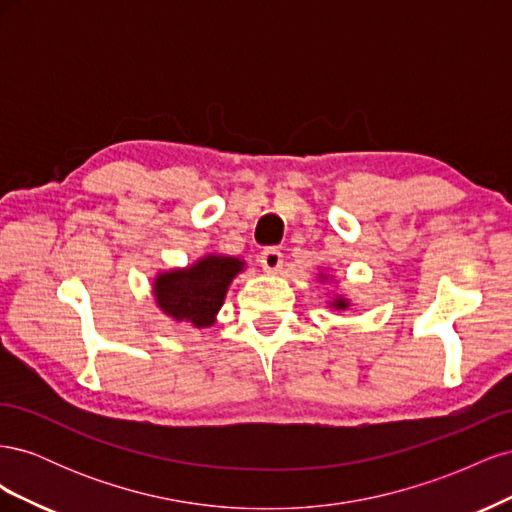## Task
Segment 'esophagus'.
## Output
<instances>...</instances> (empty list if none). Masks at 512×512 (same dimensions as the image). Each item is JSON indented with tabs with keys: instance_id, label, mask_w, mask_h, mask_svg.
<instances>
[{
	"instance_id": "obj_1",
	"label": "esophagus",
	"mask_w": 512,
	"mask_h": 512,
	"mask_svg": "<svg viewBox=\"0 0 512 512\" xmlns=\"http://www.w3.org/2000/svg\"><path fill=\"white\" fill-rule=\"evenodd\" d=\"M282 262L284 256L280 250H275V247H267V250H262L260 254V267L265 269V273H277L282 269Z\"/></svg>"
}]
</instances>
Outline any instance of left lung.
Segmentation results:
<instances>
[{"mask_svg": "<svg viewBox=\"0 0 512 512\" xmlns=\"http://www.w3.org/2000/svg\"><path fill=\"white\" fill-rule=\"evenodd\" d=\"M318 280H320V282L329 280V275L320 273V275H318ZM327 305H329V307H333V309H337V312H344V309H348V307H350V299H346L344 294H335V297H333Z\"/></svg>", "mask_w": 512, "mask_h": 512, "instance_id": "left-lung-1", "label": "left lung"}]
</instances>
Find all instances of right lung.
<instances>
[{"instance_id":"right-lung-1","label":"right lung","mask_w":512,"mask_h":512,"mask_svg":"<svg viewBox=\"0 0 512 512\" xmlns=\"http://www.w3.org/2000/svg\"><path fill=\"white\" fill-rule=\"evenodd\" d=\"M243 269L241 258L207 254L190 267L160 271L153 277V297L164 316L205 329L215 322L228 286Z\"/></svg>"}]
</instances>
